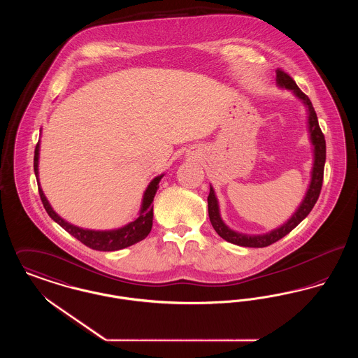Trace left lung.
<instances>
[{
    "label": "left lung",
    "instance_id": "obj_1",
    "mask_svg": "<svg viewBox=\"0 0 358 358\" xmlns=\"http://www.w3.org/2000/svg\"><path fill=\"white\" fill-rule=\"evenodd\" d=\"M276 83L291 90L301 101L306 104L308 108V130H310V138L314 145V166H313V173H311V182L307 190L306 197L296 209V212L292 215V217L289 222L283 224L282 227L273 229L268 234L264 235H244L232 231L229 227H227L220 217V210H219V204L217 199L215 196V190L210 187L209 196H208V213H209V220L215 231L219 234L220 238L236 244L241 247H254V248H262L271 245L279 238H285L287 234H289L299 222H302L307 215L311 212L314 205L317 203L321 189H322V182H324V161H326V141H324V133L318 124V118L315 114V110L311 104V101L308 99L306 94L301 91V88L294 82V79L286 73L283 69H276Z\"/></svg>",
    "mask_w": 358,
    "mask_h": 358
}]
</instances>
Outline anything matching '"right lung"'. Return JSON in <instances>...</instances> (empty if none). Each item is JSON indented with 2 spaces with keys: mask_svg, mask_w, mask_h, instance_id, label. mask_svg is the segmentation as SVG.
I'll return each mask as SVG.
<instances>
[{
  "mask_svg": "<svg viewBox=\"0 0 358 358\" xmlns=\"http://www.w3.org/2000/svg\"><path fill=\"white\" fill-rule=\"evenodd\" d=\"M38 148L40 146L37 143L36 149H34V168L41 203L44 205V208L52 220H55L62 228H64L69 235H72L73 238L82 241L87 247L96 250V251H118V250L136 244L150 234L152 225H153L154 196H155L158 184L164 174L155 177L153 181L149 184V187L143 194L142 208H141V212H139V216L136 220L124 225L123 228L115 229V231H90V229H83V228H79V227H75L69 222H64L52 209L47 197L43 193V189L40 187L38 177H37V174H38Z\"/></svg>",
  "mask_w": 358,
  "mask_h": 358,
  "instance_id": "obj_1",
  "label": "right lung"
}]
</instances>
